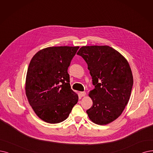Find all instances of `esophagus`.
<instances>
[{"mask_svg":"<svg viewBox=\"0 0 153 153\" xmlns=\"http://www.w3.org/2000/svg\"><path fill=\"white\" fill-rule=\"evenodd\" d=\"M85 95H86V92H85V91H82V92H81V95L82 97L85 96Z\"/></svg>","mask_w":153,"mask_h":153,"instance_id":"obj_1","label":"esophagus"}]
</instances>
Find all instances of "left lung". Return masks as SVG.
Returning <instances> with one entry per match:
<instances>
[{
	"mask_svg": "<svg viewBox=\"0 0 153 153\" xmlns=\"http://www.w3.org/2000/svg\"><path fill=\"white\" fill-rule=\"evenodd\" d=\"M88 65L95 88L89 97L93 105L87 111L95 124L106 125L117 119L129 100L132 73L127 59L108 46H82L77 53Z\"/></svg>",
	"mask_w": 153,
	"mask_h": 153,
	"instance_id": "left-lung-1",
	"label": "left lung"
}]
</instances>
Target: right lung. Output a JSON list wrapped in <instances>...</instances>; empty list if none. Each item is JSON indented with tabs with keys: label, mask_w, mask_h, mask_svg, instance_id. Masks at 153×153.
<instances>
[{
	"label": "right lung",
	"mask_w": 153,
	"mask_h": 153,
	"mask_svg": "<svg viewBox=\"0 0 153 153\" xmlns=\"http://www.w3.org/2000/svg\"><path fill=\"white\" fill-rule=\"evenodd\" d=\"M79 46H53L35 54L28 67L26 95L30 105L46 123L57 124L68 117L78 100L70 84L68 68Z\"/></svg>",
	"instance_id": "obj_1"
}]
</instances>
